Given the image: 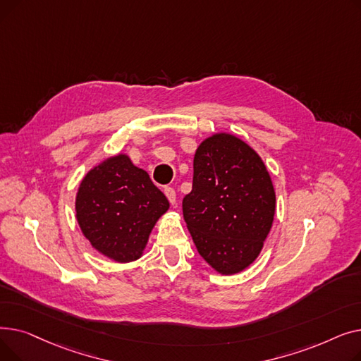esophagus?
<instances>
[{"instance_id":"obj_1","label":"esophagus","mask_w":361,"mask_h":361,"mask_svg":"<svg viewBox=\"0 0 361 361\" xmlns=\"http://www.w3.org/2000/svg\"><path fill=\"white\" fill-rule=\"evenodd\" d=\"M164 193H165V196L168 197V200H169V203L171 204H176L177 203V196H176V190L173 187H165V190H164Z\"/></svg>"}]
</instances>
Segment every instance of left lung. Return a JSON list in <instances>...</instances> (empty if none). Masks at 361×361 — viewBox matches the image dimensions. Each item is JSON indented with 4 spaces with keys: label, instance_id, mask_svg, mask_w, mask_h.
<instances>
[{
    "label": "left lung",
    "instance_id": "8db88e82",
    "mask_svg": "<svg viewBox=\"0 0 361 361\" xmlns=\"http://www.w3.org/2000/svg\"><path fill=\"white\" fill-rule=\"evenodd\" d=\"M275 202L271 176L253 147L228 133L199 145L183 215L199 255L218 274H238L256 260Z\"/></svg>",
    "mask_w": 361,
    "mask_h": 361
}]
</instances>
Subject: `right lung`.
<instances>
[{
    "label": "right lung",
    "instance_id": "1",
    "mask_svg": "<svg viewBox=\"0 0 361 361\" xmlns=\"http://www.w3.org/2000/svg\"><path fill=\"white\" fill-rule=\"evenodd\" d=\"M168 207L165 195L146 171L124 154L93 166L75 196V218L83 235L94 250L120 263L143 255Z\"/></svg>",
    "mask_w": 361,
    "mask_h": 361
}]
</instances>
